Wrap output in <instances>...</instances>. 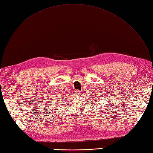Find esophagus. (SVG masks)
<instances>
[{
    "instance_id": "34e87169",
    "label": "esophagus",
    "mask_w": 153,
    "mask_h": 153,
    "mask_svg": "<svg viewBox=\"0 0 153 153\" xmlns=\"http://www.w3.org/2000/svg\"><path fill=\"white\" fill-rule=\"evenodd\" d=\"M79 93H80V91H79V90H76V94H78V95H79Z\"/></svg>"
}]
</instances>
